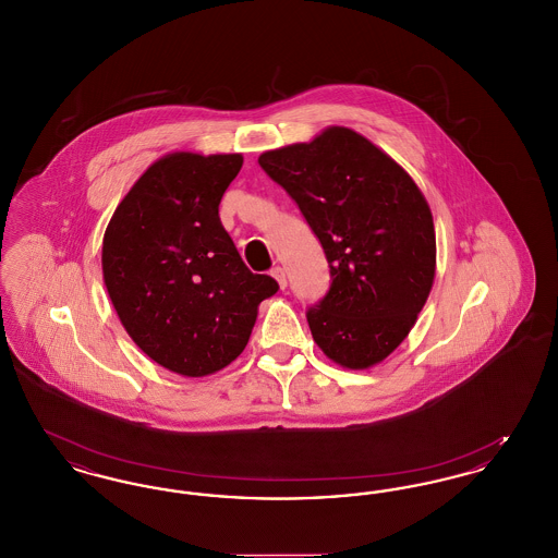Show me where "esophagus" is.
<instances>
[{"mask_svg": "<svg viewBox=\"0 0 558 558\" xmlns=\"http://www.w3.org/2000/svg\"><path fill=\"white\" fill-rule=\"evenodd\" d=\"M271 276L276 278V282L280 284V289H287V271H284V267H274V269H271Z\"/></svg>", "mask_w": 558, "mask_h": 558, "instance_id": "esophagus-1", "label": "esophagus"}]
</instances>
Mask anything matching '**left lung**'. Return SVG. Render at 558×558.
<instances>
[{"label":"left lung","instance_id":"8db88e82","mask_svg":"<svg viewBox=\"0 0 558 558\" xmlns=\"http://www.w3.org/2000/svg\"><path fill=\"white\" fill-rule=\"evenodd\" d=\"M319 240L330 287L307 307L319 349L362 371L408 337L435 278V228L423 192L364 135L328 128L259 157Z\"/></svg>","mask_w":558,"mask_h":558}]
</instances>
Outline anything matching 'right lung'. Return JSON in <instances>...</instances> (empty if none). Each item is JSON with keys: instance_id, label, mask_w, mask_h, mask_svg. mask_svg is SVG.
Masks as SVG:
<instances>
[{"instance_id": "obj_1", "label": "right lung", "mask_w": 558, "mask_h": 558, "mask_svg": "<svg viewBox=\"0 0 558 558\" xmlns=\"http://www.w3.org/2000/svg\"><path fill=\"white\" fill-rule=\"evenodd\" d=\"M240 167V155H167L133 184L105 234V284L125 330L184 376L234 362L259 303L278 292L271 276L244 266L219 221Z\"/></svg>"}]
</instances>
